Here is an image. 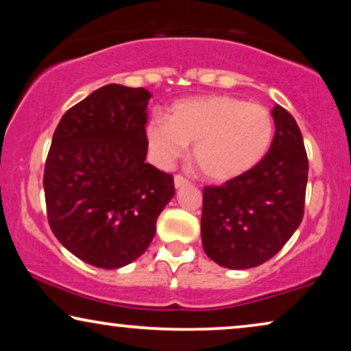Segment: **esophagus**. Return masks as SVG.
<instances>
[{"instance_id":"obj_1","label":"esophagus","mask_w":351,"mask_h":351,"mask_svg":"<svg viewBox=\"0 0 351 351\" xmlns=\"http://www.w3.org/2000/svg\"><path fill=\"white\" fill-rule=\"evenodd\" d=\"M185 185H189V180H186L185 177H182V176L174 177V186H176V189H182V186H185Z\"/></svg>"}]
</instances>
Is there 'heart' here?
<instances>
[{
	"label": "heart",
	"instance_id": "1",
	"mask_svg": "<svg viewBox=\"0 0 351 351\" xmlns=\"http://www.w3.org/2000/svg\"><path fill=\"white\" fill-rule=\"evenodd\" d=\"M275 123L261 104L230 95L186 99L169 119L153 118L147 141L158 165L169 167L193 143V160L204 177L227 182L252 171L270 150Z\"/></svg>",
	"mask_w": 351,
	"mask_h": 351
}]
</instances>
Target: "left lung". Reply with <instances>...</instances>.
Here are the masks:
<instances>
[{
  "mask_svg": "<svg viewBox=\"0 0 351 351\" xmlns=\"http://www.w3.org/2000/svg\"><path fill=\"white\" fill-rule=\"evenodd\" d=\"M271 114L275 137L265 158L246 174L203 191L201 241L220 267L246 270L270 261L304 217L308 179L304 138L281 105Z\"/></svg>",
  "mask_w": 351,
  "mask_h": 351,
  "instance_id": "obj_1",
  "label": "left lung"
}]
</instances>
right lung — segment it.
<instances>
[{"label": "right lung", "instance_id": "add662e5", "mask_svg": "<svg viewBox=\"0 0 351 351\" xmlns=\"http://www.w3.org/2000/svg\"><path fill=\"white\" fill-rule=\"evenodd\" d=\"M143 88L107 84L62 117L45 167L52 233L81 261L117 270L150 246L174 179L147 160Z\"/></svg>", "mask_w": 351, "mask_h": 351}]
</instances>
